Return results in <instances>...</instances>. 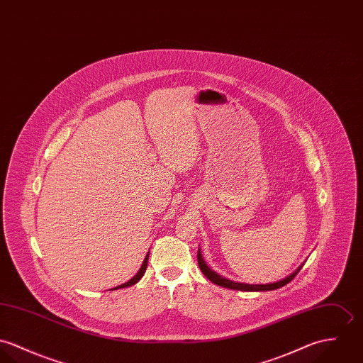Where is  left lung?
<instances>
[{"label":"left lung","mask_w":363,"mask_h":363,"mask_svg":"<svg viewBox=\"0 0 363 363\" xmlns=\"http://www.w3.org/2000/svg\"><path fill=\"white\" fill-rule=\"evenodd\" d=\"M198 264L201 267V273L210 280L211 282H214L216 285H220V286H224V288H230V289H237V291H247V292H260V291H273V289H277V288H281L285 284L291 281L298 273L299 270L302 269L303 263L296 269L294 270L289 276H286L285 279H282L280 281L270 282V284H246V282H237L230 280V279H225L223 276H220L218 273H216L214 270H211L207 263L204 262V259L201 257V249H198Z\"/></svg>","instance_id":"1"}]
</instances>
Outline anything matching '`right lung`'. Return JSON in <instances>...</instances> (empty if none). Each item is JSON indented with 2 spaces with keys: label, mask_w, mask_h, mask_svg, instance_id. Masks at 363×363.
<instances>
[{
  "label": "right lung",
  "mask_w": 363,
  "mask_h": 363,
  "mask_svg": "<svg viewBox=\"0 0 363 363\" xmlns=\"http://www.w3.org/2000/svg\"><path fill=\"white\" fill-rule=\"evenodd\" d=\"M149 253L150 252H147V255H146V257H145V260H143V263H142V266H140V269H139V272L129 280V281L123 282L121 285H118V286H116V288H113V289H120V288H126V286H130V285H133V284H136V282L139 281L142 277H143V274H145V272H146V269H147V260H149Z\"/></svg>",
  "instance_id": "add662e5"
}]
</instances>
